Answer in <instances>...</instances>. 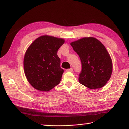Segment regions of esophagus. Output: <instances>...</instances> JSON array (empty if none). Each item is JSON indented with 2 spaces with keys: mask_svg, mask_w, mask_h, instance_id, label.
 Here are the masks:
<instances>
[{
  "mask_svg": "<svg viewBox=\"0 0 129 129\" xmlns=\"http://www.w3.org/2000/svg\"><path fill=\"white\" fill-rule=\"evenodd\" d=\"M67 72H73V68H70V69H68L66 70Z\"/></svg>",
  "mask_w": 129,
  "mask_h": 129,
  "instance_id": "esophagus-1",
  "label": "esophagus"
}]
</instances>
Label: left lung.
<instances>
[{"label":"left lung","instance_id":"8db88e82","mask_svg":"<svg viewBox=\"0 0 129 129\" xmlns=\"http://www.w3.org/2000/svg\"><path fill=\"white\" fill-rule=\"evenodd\" d=\"M81 60L79 83L90 89L105 85L113 72V62L106 48L94 37H84L70 43Z\"/></svg>","mask_w":129,"mask_h":129}]
</instances>
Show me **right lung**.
I'll use <instances>...</instances> for the list:
<instances>
[{"mask_svg": "<svg viewBox=\"0 0 129 129\" xmlns=\"http://www.w3.org/2000/svg\"><path fill=\"white\" fill-rule=\"evenodd\" d=\"M65 43L62 38L42 35L27 49L24 57V70L27 80L37 90L49 91L60 83L64 72L57 55Z\"/></svg>", "mask_w": 129, "mask_h": 129, "instance_id": "1", "label": "right lung"}]
</instances>
